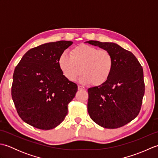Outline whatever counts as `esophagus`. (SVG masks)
<instances>
[{"label":"esophagus","mask_w":158,"mask_h":158,"mask_svg":"<svg viewBox=\"0 0 158 158\" xmlns=\"http://www.w3.org/2000/svg\"><path fill=\"white\" fill-rule=\"evenodd\" d=\"M78 89H85V88L83 86H81V85H78Z\"/></svg>","instance_id":"obj_1"}]
</instances>
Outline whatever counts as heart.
Here are the masks:
<instances>
[{"label":"heart","instance_id":"b5f03b06","mask_svg":"<svg viewBox=\"0 0 158 158\" xmlns=\"http://www.w3.org/2000/svg\"><path fill=\"white\" fill-rule=\"evenodd\" d=\"M58 66L63 75L70 81H75L81 75L80 81L102 85L109 79L113 69V58L106 49H98L85 44L77 45L58 58Z\"/></svg>","mask_w":158,"mask_h":158}]
</instances>
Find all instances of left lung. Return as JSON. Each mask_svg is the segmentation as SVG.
Instances as JSON below:
<instances>
[{
    "label": "left lung",
    "mask_w": 158,
    "mask_h": 158,
    "mask_svg": "<svg viewBox=\"0 0 158 158\" xmlns=\"http://www.w3.org/2000/svg\"><path fill=\"white\" fill-rule=\"evenodd\" d=\"M88 43L108 50L113 58V69L107 81L88 89V113L98 125L118 128L136 118L141 109L145 94L143 67L132 52L115 43Z\"/></svg>",
    "instance_id": "8db88e82"
}]
</instances>
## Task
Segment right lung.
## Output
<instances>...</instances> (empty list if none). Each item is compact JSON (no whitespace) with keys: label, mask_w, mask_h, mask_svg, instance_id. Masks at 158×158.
Wrapping results in <instances>:
<instances>
[{"label":"right lung","mask_w":158,"mask_h":158,"mask_svg":"<svg viewBox=\"0 0 158 158\" xmlns=\"http://www.w3.org/2000/svg\"><path fill=\"white\" fill-rule=\"evenodd\" d=\"M72 44L60 41L36 47L16 66L11 96L20 118L29 125L50 130L65 119L77 85L63 75L58 58Z\"/></svg>","instance_id":"obj_1"}]
</instances>
